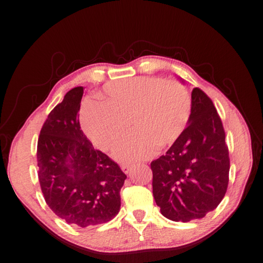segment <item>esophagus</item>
Wrapping results in <instances>:
<instances>
[{"instance_id": "1", "label": "esophagus", "mask_w": 263, "mask_h": 263, "mask_svg": "<svg viewBox=\"0 0 263 263\" xmlns=\"http://www.w3.org/2000/svg\"><path fill=\"white\" fill-rule=\"evenodd\" d=\"M121 170H122L123 173H125V174H128V173L132 171V166H129V165H122L121 166Z\"/></svg>"}]
</instances>
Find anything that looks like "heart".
<instances>
[{
  "instance_id": "1",
  "label": "heart",
  "mask_w": 263,
  "mask_h": 263,
  "mask_svg": "<svg viewBox=\"0 0 263 263\" xmlns=\"http://www.w3.org/2000/svg\"><path fill=\"white\" fill-rule=\"evenodd\" d=\"M191 115V97L182 83L159 78H134L107 83L101 104H89L82 113L83 130L101 150H112L127 132L134 133L113 157L121 163L146 160L158 146L174 143Z\"/></svg>"
}]
</instances>
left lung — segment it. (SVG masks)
<instances>
[{
    "label": "left lung",
    "instance_id": "8db88e82",
    "mask_svg": "<svg viewBox=\"0 0 263 263\" xmlns=\"http://www.w3.org/2000/svg\"><path fill=\"white\" fill-rule=\"evenodd\" d=\"M151 170L156 204L172 221L202 219L223 199L230 170L226 133L211 98L199 88L191 92L186 128L166 155L151 162Z\"/></svg>",
    "mask_w": 263,
    "mask_h": 263
}]
</instances>
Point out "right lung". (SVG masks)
I'll list each match as a JSON object with an SVG mask.
<instances>
[{"label":"right lung","mask_w":263,"mask_h":263,"mask_svg":"<svg viewBox=\"0 0 263 263\" xmlns=\"http://www.w3.org/2000/svg\"><path fill=\"white\" fill-rule=\"evenodd\" d=\"M83 87L66 92L43 123L37 141L39 181L51 211L81 228L111 221L120 211L127 178L105 153L95 150L79 122Z\"/></svg>","instance_id":"add662e5"}]
</instances>
